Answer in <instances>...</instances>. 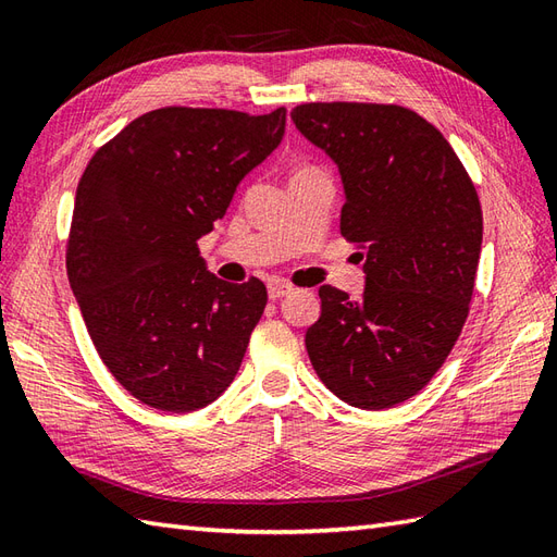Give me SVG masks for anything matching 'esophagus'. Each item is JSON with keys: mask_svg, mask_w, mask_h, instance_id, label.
<instances>
[{"mask_svg": "<svg viewBox=\"0 0 557 557\" xmlns=\"http://www.w3.org/2000/svg\"><path fill=\"white\" fill-rule=\"evenodd\" d=\"M292 292H294V287L289 285V282H285V280H270L268 282V297L272 301L287 297V294H292Z\"/></svg>", "mask_w": 557, "mask_h": 557, "instance_id": "obj_1", "label": "esophagus"}]
</instances>
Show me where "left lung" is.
<instances>
[{
    "label": "left lung",
    "mask_w": 557,
    "mask_h": 557,
    "mask_svg": "<svg viewBox=\"0 0 557 557\" xmlns=\"http://www.w3.org/2000/svg\"><path fill=\"white\" fill-rule=\"evenodd\" d=\"M292 120L337 164L339 232L366 260L361 299L318 289L309 359L347 405L389 409L429 385L469 315L483 239L476 188L445 136L399 104L309 102Z\"/></svg>",
    "instance_id": "obj_1"
}]
</instances>
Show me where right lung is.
Segmentation results:
<instances>
[{"label":"right lung","mask_w":557,"mask_h":557,"mask_svg":"<svg viewBox=\"0 0 557 557\" xmlns=\"http://www.w3.org/2000/svg\"><path fill=\"white\" fill-rule=\"evenodd\" d=\"M287 110L162 108L83 172L66 272L102 363L138 401L186 413L234 381L268 292L208 272L198 239L285 136Z\"/></svg>","instance_id":"1"}]
</instances>
